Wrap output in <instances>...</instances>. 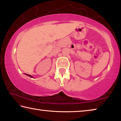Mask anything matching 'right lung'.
Wrapping results in <instances>:
<instances>
[{
  "label": "right lung",
  "mask_w": 121,
  "mask_h": 121,
  "mask_svg": "<svg viewBox=\"0 0 121 121\" xmlns=\"http://www.w3.org/2000/svg\"><path fill=\"white\" fill-rule=\"evenodd\" d=\"M26 75H28V76H29V77H32L31 75H29V74H26Z\"/></svg>",
  "instance_id": "1"
}]
</instances>
